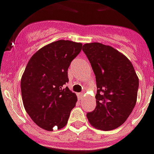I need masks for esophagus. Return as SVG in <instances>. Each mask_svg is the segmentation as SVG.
I'll return each instance as SVG.
<instances>
[{
  "label": "esophagus",
  "instance_id": "1",
  "mask_svg": "<svg viewBox=\"0 0 154 154\" xmlns=\"http://www.w3.org/2000/svg\"><path fill=\"white\" fill-rule=\"evenodd\" d=\"M82 97H83V94H82V93H79V97L80 99H81V98H82Z\"/></svg>",
  "mask_w": 154,
  "mask_h": 154
}]
</instances>
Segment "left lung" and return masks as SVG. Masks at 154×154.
I'll return each instance as SVG.
<instances>
[{
    "label": "left lung",
    "instance_id": "obj_1",
    "mask_svg": "<svg viewBox=\"0 0 154 154\" xmlns=\"http://www.w3.org/2000/svg\"><path fill=\"white\" fill-rule=\"evenodd\" d=\"M82 51L96 75L97 107L87 113L97 129L109 131L122 125L136 106L139 78L131 61L111 46L86 43Z\"/></svg>",
    "mask_w": 154,
    "mask_h": 154
}]
</instances>
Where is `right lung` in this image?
<instances>
[{"instance_id":"obj_1","label":"right lung","mask_w":154,"mask_h":154,"mask_svg":"<svg viewBox=\"0 0 154 154\" xmlns=\"http://www.w3.org/2000/svg\"><path fill=\"white\" fill-rule=\"evenodd\" d=\"M82 47L70 40L53 42L36 51L26 65L21 79L23 105L43 129H61L68 123L77 97L64 84L68 82V67Z\"/></svg>"}]
</instances>
